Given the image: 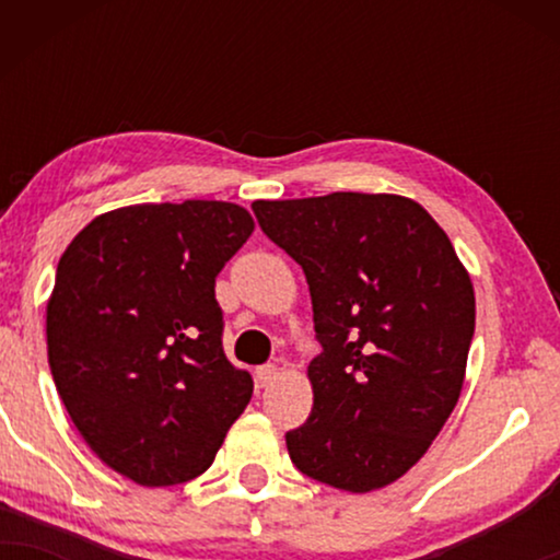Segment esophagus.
I'll use <instances>...</instances> for the list:
<instances>
[{
	"label": "esophagus",
	"instance_id": "1",
	"mask_svg": "<svg viewBox=\"0 0 560 560\" xmlns=\"http://www.w3.org/2000/svg\"><path fill=\"white\" fill-rule=\"evenodd\" d=\"M275 377H278V366H275V364L257 366V372H255V382H257L259 387H267Z\"/></svg>",
	"mask_w": 560,
	"mask_h": 560
}]
</instances>
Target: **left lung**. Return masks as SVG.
I'll return each instance as SVG.
<instances>
[{
	"label": "left lung",
	"mask_w": 560,
	"mask_h": 560,
	"mask_svg": "<svg viewBox=\"0 0 560 560\" xmlns=\"http://www.w3.org/2000/svg\"><path fill=\"white\" fill-rule=\"evenodd\" d=\"M270 240L303 267L324 351L313 408L285 435L305 477L372 492L416 466L464 387L474 285L435 219L395 194L255 201Z\"/></svg>",
	"instance_id": "1"
}]
</instances>
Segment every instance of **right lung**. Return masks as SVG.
I'll list each match as a JSON object with an SVG mask.
<instances>
[{
  "mask_svg": "<svg viewBox=\"0 0 560 560\" xmlns=\"http://www.w3.org/2000/svg\"><path fill=\"white\" fill-rule=\"evenodd\" d=\"M252 232L236 203H137L96 217L60 257L52 380L89 448L137 485L196 479L247 408L213 285Z\"/></svg>",
  "mask_w": 560,
  "mask_h": 560,
  "instance_id": "obj_1",
  "label": "right lung"
}]
</instances>
